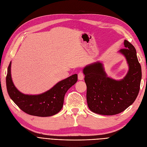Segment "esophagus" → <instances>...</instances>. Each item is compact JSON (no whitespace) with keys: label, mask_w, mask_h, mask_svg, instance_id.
I'll return each mask as SVG.
<instances>
[{"label":"esophagus","mask_w":147,"mask_h":147,"mask_svg":"<svg viewBox=\"0 0 147 147\" xmlns=\"http://www.w3.org/2000/svg\"><path fill=\"white\" fill-rule=\"evenodd\" d=\"M78 78L79 80H82L84 78V74L82 71H80V72L78 74Z\"/></svg>","instance_id":"obj_1"}]
</instances>
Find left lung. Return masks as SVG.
<instances>
[{
  "label": "left lung",
  "instance_id": "8db88e82",
  "mask_svg": "<svg viewBox=\"0 0 147 147\" xmlns=\"http://www.w3.org/2000/svg\"><path fill=\"white\" fill-rule=\"evenodd\" d=\"M124 44L125 48L121 49L119 52L126 57L129 69L121 80L107 77L103 65L99 62L83 69L87 87V104L92 112L104 115L118 114L129 107L139 94L141 66L134 47L126 40Z\"/></svg>",
  "mask_w": 147,
  "mask_h": 147
}]
</instances>
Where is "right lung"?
<instances>
[{"instance_id": "1", "label": "right lung", "mask_w": 147, "mask_h": 147, "mask_svg": "<svg viewBox=\"0 0 147 147\" xmlns=\"http://www.w3.org/2000/svg\"><path fill=\"white\" fill-rule=\"evenodd\" d=\"M77 81V75L63 80L50 90L39 95H27L20 92L12 82L11 63L8 67L6 85L8 94L12 100L24 112L41 117L53 116L63 108L64 96L69 89Z\"/></svg>"}]
</instances>
